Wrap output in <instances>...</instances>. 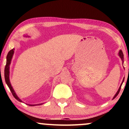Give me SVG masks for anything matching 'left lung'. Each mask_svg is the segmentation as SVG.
Wrapping results in <instances>:
<instances>
[{"instance_id":"8db88e82","label":"left lung","mask_w":129,"mask_h":129,"mask_svg":"<svg viewBox=\"0 0 129 129\" xmlns=\"http://www.w3.org/2000/svg\"><path fill=\"white\" fill-rule=\"evenodd\" d=\"M119 57H120V59H121V60H122V63H123V62H124V55H123V53L122 51H121V50H120L119 52ZM124 78H123L122 82H121V84H120V86L119 89H118L117 91V92H116L115 95H114V96L113 98V99H114V98H116V96H117V95H118V94H119V91H120V89H121V85H122L123 82H124Z\"/></svg>"}]
</instances>
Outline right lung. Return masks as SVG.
Listing matches in <instances>:
<instances>
[{
    "mask_svg": "<svg viewBox=\"0 0 129 129\" xmlns=\"http://www.w3.org/2000/svg\"><path fill=\"white\" fill-rule=\"evenodd\" d=\"M24 37H30L28 36H26V35H24ZM14 50H15V49L14 48L13 49H12V50H10L9 52V53H8V55H7V57H6V66H5V82H6L7 85H8L9 88L10 90L11 91V92L12 93V94H13V96H14V98H15L16 100H18L19 102H23L22 101V100H21L19 98L18 96H17V95L16 94V93L15 90H14L12 86L11 83H10V79H9L10 64V63H11L12 57H13V56L14 54ZM43 103H40V104H37V105H29V104H27V105L30 106H34L41 105H43Z\"/></svg>",
    "mask_w": 129,
    "mask_h": 129,
    "instance_id": "1",
    "label": "right lung"
}]
</instances>
